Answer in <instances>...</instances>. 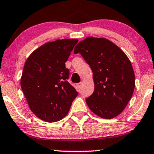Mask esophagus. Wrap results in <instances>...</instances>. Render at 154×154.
<instances>
[{"label":"esophagus","instance_id":"34e87169","mask_svg":"<svg viewBox=\"0 0 154 154\" xmlns=\"http://www.w3.org/2000/svg\"><path fill=\"white\" fill-rule=\"evenodd\" d=\"M81 85H82V83H77V87L79 88H80L81 87Z\"/></svg>","mask_w":154,"mask_h":154}]
</instances>
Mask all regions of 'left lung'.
Returning a JSON list of instances; mask_svg holds the SVG:
<instances>
[{
    "label": "left lung",
    "instance_id": "1",
    "mask_svg": "<svg viewBox=\"0 0 154 154\" xmlns=\"http://www.w3.org/2000/svg\"><path fill=\"white\" fill-rule=\"evenodd\" d=\"M79 52L90 65L93 76L94 92L85 100L88 107L100 118L113 119L125 109L135 87L129 58L104 38H86L75 45L74 53Z\"/></svg>",
    "mask_w": 154,
    "mask_h": 154
}]
</instances>
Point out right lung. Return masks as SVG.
Wrapping results in <instances>:
<instances>
[{
    "mask_svg": "<svg viewBox=\"0 0 154 154\" xmlns=\"http://www.w3.org/2000/svg\"><path fill=\"white\" fill-rule=\"evenodd\" d=\"M78 39L48 42L35 50L25 62L21 88L31 111L44 121L52 123L66 116L78 95L68 79L65 66Z\"/></svg>",
    "mask_w": 154,
    "mask_h": 154,
    "instance_id": "1",
    "label": "right lung"
}]
</instances>
